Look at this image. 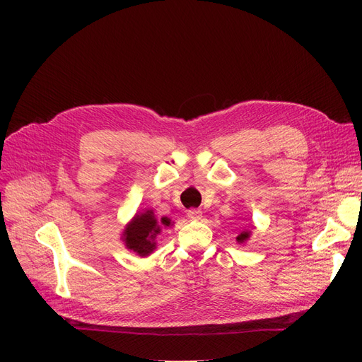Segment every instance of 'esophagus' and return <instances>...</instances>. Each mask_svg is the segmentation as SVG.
Here are the masks:
<instances>
[{"instance_id": "obj_1", "label": "esophagus", "mask_w": 362, "mask_h": 362, "mask_svg": "<svg viewBox=\"0 0 362 362\" xmlns=\"http://www.w3.org/2000/svg\"><path fill=\"white\" fill-rule=\"evenodd\" d=\"M187 217L190 221H201L202 218V211L201 210H196V208H192V210L187 211Z\"/></svg>"}]
</instances>
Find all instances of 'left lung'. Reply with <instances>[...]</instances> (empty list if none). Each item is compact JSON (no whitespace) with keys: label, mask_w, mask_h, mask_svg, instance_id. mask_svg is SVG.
Instances as JSON below:
<instances>
[{"label":"left lung","mask_w":362,"mask_h":362,"mask_svg":"<svg viewBox=\"0 0 362 362\" xmlns=\"http://www.w3.org/2000/svg\"><path fill=\"white\" fill-rule=\"evenodd\" d=\"M250 235H252V233L247 231V229H245V231H242V233L237 235V238H235L237 243L238 245H246V242L250 238Z\"/></svg>","instance_id":"obj_1"}]
</instances>
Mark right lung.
<instances>
[{"mask_svg":"<svg viewBox=\"0 0 362 362\" xmlns=\"http://www.w3.org/2000/svg\"><path fill=\"white\" fill-rule=\"evenodd\" d=\"M170 225L172 222L169 217H161L158 221L154 211L145 208L144 211H137L125 225L120 240L128 250L145 258L157 249V235H160L161 229Z\"/></svg>","mask_w":362,"mask_h":362,"instance_id":"right-lung-1","label":"right lung"}]
</instances>
